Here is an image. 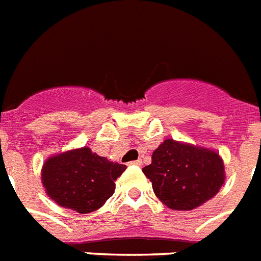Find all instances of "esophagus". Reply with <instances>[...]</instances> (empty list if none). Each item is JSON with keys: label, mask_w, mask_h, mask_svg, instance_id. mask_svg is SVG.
<instances>
[{"label": "esophagus", "mask_w": 261, "mask_h": 261, "mask_svg": "<svg viewBox=\"0 0 261 261\" xmlns=\"http://www.w3.org/2000/svg\"><path fill=\"white\" fill-rule=\"evenodd\" d=\"M129 164H130V165H136V167H141V164H143V161H141V160H135V161H130Z\"/></svg>", "instance_id": "1"}]
</instances>
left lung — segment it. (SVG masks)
<instances>
[{
    "instance_id": "left-lung-1",
    "label": "left lung",
    "mask_w": 261,
    "mask_h": 261,
    "mask_svg": "<svg viewBox=\"0 0 261 261\" xmlns=\"http://www.w3.org/2000/svg\"><path fill=\"white\" fill-rule=\"evenodd\" d=\"M154 195L171 210L191 211L212 199L224 182V164L213 150L168 139L143 168Z\"/></svg>"
}]
</instances>
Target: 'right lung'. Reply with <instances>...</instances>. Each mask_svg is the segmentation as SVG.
I'll return each instance as SVG.
<instances>
[{"mask_svg":"<svg viewBox=\"0 0 261 261\" xmlns=\"http://www.w3.org/2000/svg\"><path fill=\"white\" fill-rule=\"evenodd\" d=\"M125 169V165L81 148L45 161L42 184L58 205L89 213L101 208L115 193V181Z\"/></svg>","mask_w":261,"mask_h":261,"instance_id":"add662e5","label":"right lung"}]
</instances>
